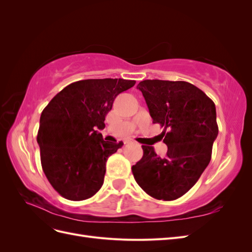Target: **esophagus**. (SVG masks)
<instances>
[{"label": "esophagus", "mask_w": 252, "mask_h": 252, "mask_svg": "<svg viewBox=\"0 0 252 252\" xmlns=\"http://www.w3.org/2000/svg\"><path fill=\"white\" fill-rule=\"evenodd\" d=\"M131 143H135V141L132 140V139H129V140H125L124 141V144H131Z\"/></svg>", "instance_id": "1"}]
</instances>
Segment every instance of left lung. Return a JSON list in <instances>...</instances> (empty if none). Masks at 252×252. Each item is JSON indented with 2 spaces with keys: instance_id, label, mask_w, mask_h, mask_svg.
Here are the masks:
<instances>
[{
  "instance_id": "obj_1",
  "label": "left lung",
  "mask_w": 252,
  "mask_h": 252,
  "mask_svg": "<svg viewBox=\"0 0 252 252\" xmlns=\"http://www.w3.org/2000/svg\"><path fill=\"white\" fill-rule=\"evenodd\" d=\"M148 106L152 123L164 128L165 158L143 145V157L132 166L133 177L157 200L173 201L191 188L208 166L217 139L216 105L192 84L145 80L136 86Z\"/></svg>"
}]
</instances>
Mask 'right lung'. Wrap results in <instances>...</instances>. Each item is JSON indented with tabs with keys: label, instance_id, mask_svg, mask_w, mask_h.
I'll return each mask as SVG.
<instances>
[{
	"label": "right lung",
	"instance_id": "obj_1",
	"mask_svg": "<svg viewBox=\"0 0 252 252\" xmlns=\"http://www.w3.org/2000/svg\"><path fill=\"white\" fill-rule=\"evenodd\" d=\"M124 79H91L69 84L44 108L36 141L47 180L61 195L83 201L101 189L107 158L123 142H106L96 129L114 98L134 86Z\"/></svg>",
	"mask_w": 252,
	"mask_h": 252
}]
</instances>
